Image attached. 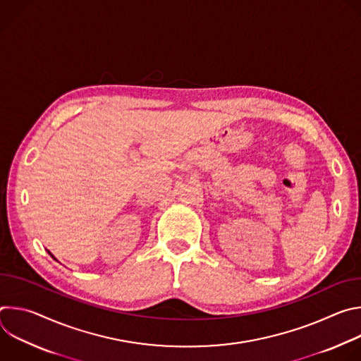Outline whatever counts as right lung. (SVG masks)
<instances>
[{"label": "right lung", "mask_w": 361, "mask_h": 361, "mask_svg": "<svg viewBox=\"0 0 361 361\" xmlns=\"http://www.w3.org/2000/svg\"><path fill=\"white\" fill-rule=\"evenodd\" d=\"M48 252H49V251H48ZM49 255H53V254H51V252H49Z\"/></svg>", "instance_id": "obj_1"}]
</instances>
